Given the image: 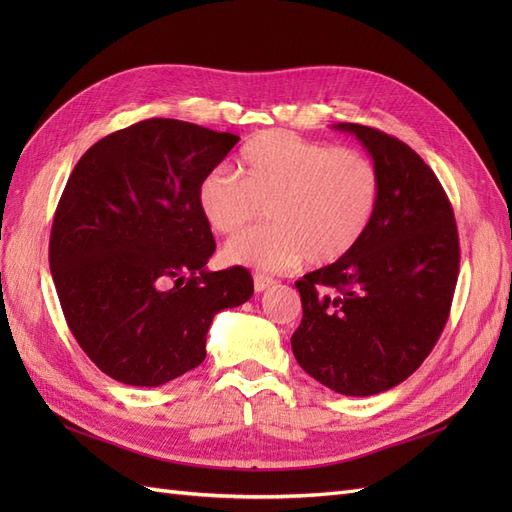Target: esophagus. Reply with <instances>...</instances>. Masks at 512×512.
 <instances>
[{"instance_id":"obj_1","label":"esophagus","mask_w":512,"mask_h":512,"mask_svg":"<svg viewBox=\"0 0 512 512\" xmlns=\"http://www.w3.org/2000/svg\"><path fill=\"white\" fill-rule=\"evenodd\" d=\"M273 284H275L273 277H269V275H265V273H256V275H254V288H256V292L267 290V288H271Z\"/></svg>"}]
</instances>
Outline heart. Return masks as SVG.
I'll list each match as a JSON object with an SVG mask.
<instances>
[{
  "label": "heart",
  "instance_id": "obj_1",
  "mask_svg": "<svg viewBox=\"0 0 512 512\" xmlns=\"http://www.w3.org/2000/svg\"><path fill=\"white\" fill-rule=\"evenodd\" d=\"M198 209L220 235H237L267 207L271 224L228 241L235 265L284 271L305 256L329 265L363 239L380 203V173L365 153L307 141L286 130L245 143L237 175L213 170L196 190Z\"/></svg>",
  "mask_w": 512,
  "mask_h": 512
}]
</instances>
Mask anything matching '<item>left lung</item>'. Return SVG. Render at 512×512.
Wrapping results in <instances>:
<instances>
[{"mask_svg":"<svg viewBox=\"0 0 512 512\" xmlns=\"http://www.w3.org/2000/svg\"><path fill=\"white\" fill-rule=\"evenodd\" d=\"M335 128L369 151L380 203L346 256L294 284L303 318L290 344L320 384L367 397L412 376L440 339L457 286L459 235L451 200L414 149L359 123Z\"/></svg>","mask_w":512,"mask_h":512,"instance_id":"obj_1","label":"left lung"}]
</instances>
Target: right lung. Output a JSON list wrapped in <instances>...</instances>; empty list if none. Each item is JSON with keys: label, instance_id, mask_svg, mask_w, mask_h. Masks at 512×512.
<instances>
[{"label": "right lung", "instance_id": "add662e5", "mask_svg": "<svg viewBox=\"0 0 512 512\" xmlns=\"http://www.w3.org/2000/svg\"><path fill=\"white\" fill-rule=\"evenodd\" d=\"M239 143L179 119L104 136L76 162L53 218L49 262L68 327L106 376L160 386L207 356L213 316L254 294L215 252L198 183Z\"/></svg>", "mask_w": 512, "mask_h": 512}]
</instances>
